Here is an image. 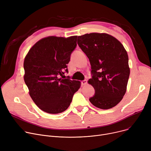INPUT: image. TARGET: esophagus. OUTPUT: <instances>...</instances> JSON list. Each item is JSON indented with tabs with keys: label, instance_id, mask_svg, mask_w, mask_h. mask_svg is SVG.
<instances>
[{
	"label": "esophagus",
	"instance_id": "1",
	"mask_svg": "<svg viewBox=\"0 0 151 151\" xmlns=\"http://www.w3.org/2000/svg\"><path fill=\"white\" fill-rule=\"evenodd\" d=\"M86 83H87V81H86V80H83V81H82L81 82L82 85H85Z\"/></svg>",
	"mask_w": 151,
	"mask_h": 151
}]
</instances>
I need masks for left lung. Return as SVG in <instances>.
I'll list each match as a JSON object with an SVG mask.
<instances>
[{
	"mask_svg": "<svg viewBox=\"0 0 151 151\" xmlns=\"http://www.w3.org/2000/svg\"><path fill=\"white\" fill-rule=\"evenodd\" d=\"M78 46L89 58L94 88L89 99L95 107L109 109L116 106L126 92L130 75L129 58L122 44L107 33H91L78 37Z\"/></svg>",
	"mask_w": 151,
	"mask_h": 151,
	"instance_id": "1",
	"label": "left lung"
}]
</instances>
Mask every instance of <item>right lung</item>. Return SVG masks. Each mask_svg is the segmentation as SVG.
I'll return each instance as SVG.
<instances>
[{"instance_id":"right-lung-1","label":"right lung","mask_w":151,"mask_h":151,"mask_svg":"<svg viewBox=\"0 0 151 151\" xmlns=\"http://www.w3.org/2000/svg\"><path fill=\"white\" fill-rule=\"evenodd\" d=\"M77 36L49 37L38 41L26 55L24 81L38 107L48 113L65 111L81 82L65 78L67 64L77 46Z\"/></svg>"}]
</instances>
